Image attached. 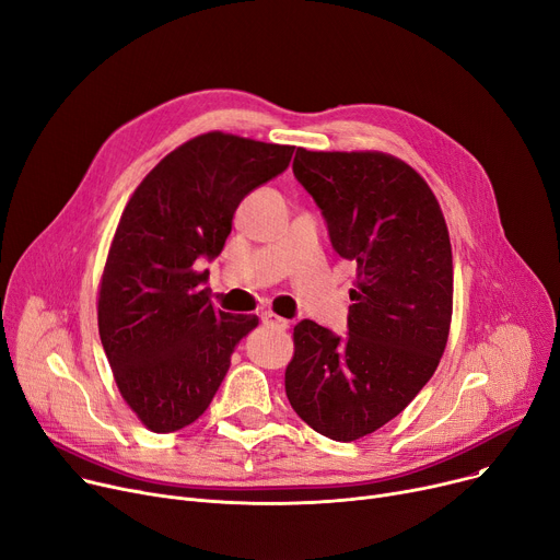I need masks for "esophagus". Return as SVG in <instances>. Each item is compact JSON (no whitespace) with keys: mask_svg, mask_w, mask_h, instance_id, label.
<instances>
[{"mask_svg":"<svg viewBox=\"0 0 560 560\" xmlns=\"http://www.w3.org/2000/svg\"><path fill=\"white\" fill-rule=\"evenodd\" d=\"M261 323H265L267 327H276V330H287V327H289V320H284V318L271 314V312L261 314Z\"/></svg>","mask_w":560,"mask_h":560,"instance_id":"esophagus-1","label":"esophagus"}]
</instances>
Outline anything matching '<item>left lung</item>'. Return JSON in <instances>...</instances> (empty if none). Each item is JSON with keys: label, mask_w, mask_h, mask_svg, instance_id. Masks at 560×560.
<instances>
[{"label": "left lung", "mask_w": 560, "mask_h": 560, "mask_svg": "<svg viewBox=\"0 0 560 560\" xmlns=\"http://www.w3.org/2000/svg\"><path fill=\"white\" fill-rule=\"evenodd\" d=\"M293 176L357 280L343 337L310 318L293 327L284 388L312 430L348 443L396 418L439 366L452 320L450 235L430 185L393 155L299 149Z\"/></svg>", "instance_id": "left-lung-1"}]
</instances>
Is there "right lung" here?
<instances>
[{"instance_id": "add662e5", "label": "right lung", "mask_w": 560, "mask_h": 560, "mask_svg": "<svg viewBox=\"0 0 560 560\" xmlns=\"http://www.w3.org/2000/svg\"><path fill=\"white\" fill-rule=\"evenodd\" d=\"M293 147L214 130L162 158L130 196L98 289V337L121 398L155 434L212 402L257 316L214 310L208 271L255 187L280 176Z\"/></svg>"}]
</instances>
